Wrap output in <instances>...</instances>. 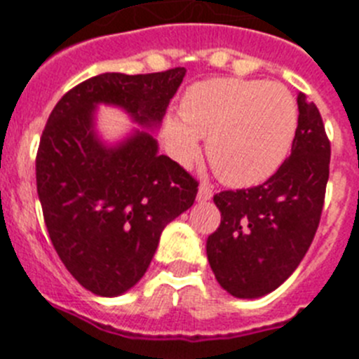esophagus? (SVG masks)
<instances>
[{
  "mask_svg": "<svg viewBox=\"0 0 359 359\" xmlns=\"http://www.w3.org/2000/svg\"><path fill=\"white\" fill-rule=\"evenodd\" d=\"M212 196H214V190H212L210 185H207V183H201L199 185V190H198V201H208V199H212Z\"/></svg>",
  "mask_w": 359,
  "mask_h": 359,
  "instance_id": "1",
  "label": "esophagus"
}]
</instances>
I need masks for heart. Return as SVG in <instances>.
I'll return each mask as SVG.
<instances>
[{
	"mask_svg": "<svg viewBox=\"0 0 359 359\" xmlns=\"http://www.w3.org/2000/svg\"><path fill=\"white\" fill-rule=\"evenodd\" d=\"M181 120H165V136L177 160L199 151L207 138L212 167L231 187H252L286 161L298 126L297 100L284 84L212 79L190 86L180 104Z\"/></svg>",
	"mask_w": 359,
	"mask_h": 359,
	"instance_id": "heart-1",
	"label": "heart"
}]
</instances>
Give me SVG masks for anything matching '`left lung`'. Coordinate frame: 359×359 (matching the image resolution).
I'll return each mask as SVG.
<instances>
[{
	"label": "left lung",
	"mask_w": 359,
	"mask_h": 359,
	"mask_svg": "<svg viewBox=\"0 0 359 359\" xmlns=\"http://www.w3.org/2000/svg\"><path fill=\"white\" fill-rule=\"evenodd\" d=\"M291 156L262 185L214 196L221 224L207 257L223 290L259 298L293 273L315 239L329 180L331 144L315 102L298 93Z\"/></svg>",
	"instance_id": "obj_1"
}]
</instances>
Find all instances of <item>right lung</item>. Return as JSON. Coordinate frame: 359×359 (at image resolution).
Instances as JSON below:
<instances>
[{
  "label": "right lung",
  "mask_w": 359,
  "mask_h": 359,
  "mask_svg": "<svg viewBox=\"0 0 359 359\" xmlns=\"http://www.w3.org/2000/svg\"><path fill=\"white\" fill-rule=\"evenodd\" d=\"M187 69L102 73L57 102L36 158L37 194L57 255L73 278L100 297H118L140 280L163 228L194 205L198 182L135 131L116 145L95 133L98 104L116 106L156 129Z\"/></svg>",
  "instance_id": "1"
}]
</instances>
